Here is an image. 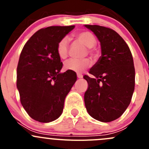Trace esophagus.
I'll return each instance as SVG.
<instances>
[{"instance_id":"34e87169","label":"esophagus","mask_w":149,"mask_h":149,"mask_svg":"<svg viewBox=\"0 0 149 149\" xmlns=\"http://www.w3.org/2000/svg\"><path fill=\"white\" fill-rule=\"evenodd\" d=\"M77 77L79 78V79H82V78H83V75L81 74V73H78Z\"/></svg>"}]
</instances>
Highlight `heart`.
I'll use <instances>...</instances> for the list:
<instances>
[{
    "instance_id": "obj_1",
    "label": "heart",
    "mask_w": 149,
    "mask_h": 149,
    "mask_svg": "<svg viewBox=\"0 0 149 149\" xmlns=\"http://www.w3.org/2000/svg\"><path fill=\"white\" fill-rule=\"evenodd\" d=\"M76 40L88 47V53L93 58H97L100 56V51L95 47L97 39L91 32L88 31H81L75 34ZM68 39L64 37L58 42L57 45V53L61 59H65L68 55ZM91 65V62L88 58L82 59H70L66 61L64 64L65 70L76 73H81Z\"/></svg>"
}]
</instances>
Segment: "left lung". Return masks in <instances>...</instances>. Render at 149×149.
Instances as JSON below:
<instances>
[{
  "mask_svg": "<svg viewBox=\"0 0 149 149\" xmlns=\"http://www.w3.org/2000/svg\"><path fill=\"white\" fill-rule=\"evenodd\" d=\"M101 44L102 56L84 76L88 83L84 102L88 113L104 123L113 121L124 113L135 88V68L130 48L112 29L85 25Z\"/></svg>",
  "mask_w": 149,
  "mask_h": 149,
  "instance_id": "8db88e82",
  "label": "left lung"
}]
</instances>
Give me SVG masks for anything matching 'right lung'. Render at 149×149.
Here are the masks:
<instances>
[{
	"instance_id": "obj_1",
	"label": "right lung",
	"mask_w": 149,
	"mask_h": 149,
	"mask_svg": "<svg viewBox=\"0 0 149 149\" xmlns=\"http://www.w3.org/2000/svg\"><path fill=\"white\" fill-rule=\"evenodd\" d=\"M75 26H52L34 33L24 46L17 66L20 101L34 120L49 123L63 110L65 97L77 79L73 71L61 73L58 42Z\"/></svg>"
}]
</instances>
